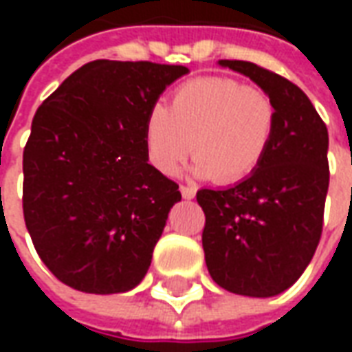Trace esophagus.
<instances>
[{
  "instance_id": "esophagus-1",
  "label": "esophagus",
  "mask_w": 352,
  "mask_h": 352,
  "mask_svg": "<svg viewBox=\"0 0 352 352\" xmlns=\"http://www.w3.org/2000/svg\"><path fill=\"white\" fill-rule=\"evenodd\" d=\"M179 190H181V194H183L184 199H192L194 196H196V188L186 186V184H181V186H179Z\"/></svg>"
}]
</instances>
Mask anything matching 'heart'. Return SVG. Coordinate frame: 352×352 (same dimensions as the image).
Returning a JSON list of instances; mask_svg holds the SVG:
<instances>
[{"instance_id": "1", "label": "heart", "mask_w": 352, "mask_h": 352, "mask_svg": "<svg viewBox=\"0 0 352 352\" xmlns=\"http://www.w3.org/2000/svg\"><path fill=\"white\" fill-rule=\"evenodd\" d=\"M277 109L272 96L232 77H199L171 94L168 109H151L145 120L148 160L175 173L188 154L194 173L234 184L254 173L272 145Z\"/></svg>"}]
</instances>
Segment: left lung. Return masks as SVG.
<instances>
[{
	"instance_id": "left-lung-1",
	"label": "left lung",
	"mask_w": 352,
	"mask_h": 352,
	"mask_svg": "<svg viewBox=\"0 0 352 352\" xmlns=\"http://www.w3.org/2000/svg\"><path fill=\"white\" fill-rule=\"evenodd\" d=\"M219 64L272 96L277 124L254 173L222 190H198L206 213L201 245L219 287L267 298L292 287L317 251L330 183L328 130L294 82L252 62Z\"/></svg>"
}]
</instances>
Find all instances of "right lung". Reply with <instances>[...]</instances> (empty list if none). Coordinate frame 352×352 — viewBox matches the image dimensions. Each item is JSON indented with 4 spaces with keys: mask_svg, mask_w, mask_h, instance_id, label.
Segmentation results:
<instances>
[{
    "mask_svg": "<svg viewBox=\"0 0 352 352\" xmlns=\"http://www.w3.org/2000/svg\"><path fill=\"white\" fill-rule=\"evenodd\" d=\"M188 69L94 60L43 101L24 146L22 209L43 264L67 287H138L179 184L148 164L145 120Z\"/></svg>",
    "mask_w": 352,
    "mask_h": 352,
    "instance_id": "obj_1",
    "label": "right lung"
}]
</instances>
